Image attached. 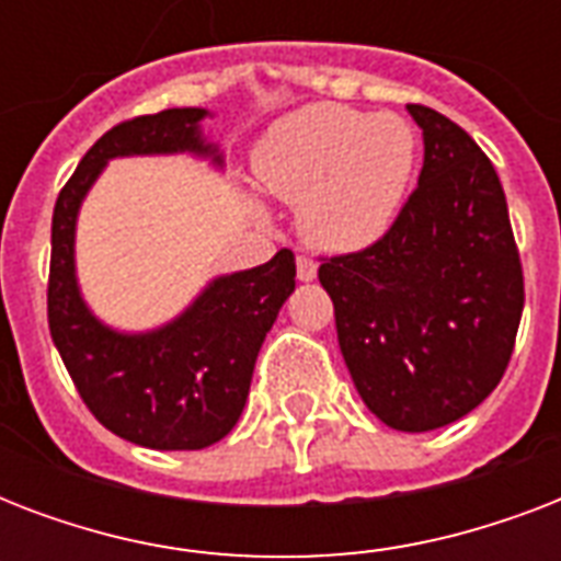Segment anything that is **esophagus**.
<instances>
[{
	"label": "esophagus",
	"mask_w": 561,
	"mask_h": 561,
	"mask_svg": "<svg viewBox=\"0 0 561 561\" xmlns=\"http://www.w3.org/2000/svg\"><path fill=\"white\" fill-rule=\"evenodd\" d=\"M297 276L299 282H311L317 276V262L311 255H297Z\"/></svg>",
	"instance_id": "obj_1"
}]
</instances>
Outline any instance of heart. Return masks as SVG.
Here are the masks:
<instances>
[{
  "mask_svg": "<svg viewBox=\"0 0 561 561\" xmlns=\"http://www.w3.org/2000/svg\"><path fill=\"white\" fill-rule=\"evenodd\" d=\"M416 130L399 113L311 104L255 148V178L299 203V229L323 250H360L392 227L416 165Z\"/></svg>",
  "mask_w": 561,
  "mask_h": 561,
  "instance_id": "obj_1",
  "label": "heart"
}]
</instances>
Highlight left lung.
<instances>
[{"label":"left lung","mask_w":561,"mask_h":561,"mask_svg":"<svg viewBox=\"0 0 561 561\" xmlns=\"http://www.w3.org/2000/svg\"><path fill=\"white\" fill-rule=\"evenodd\" d=\"M425 162L375 244L320 264L343 360L383 425L422 434L471 413L504 378L524 273L495 165L460 125L408 104Z\"/></svg>","instance_id":"left-lung-1"}]
</instances>
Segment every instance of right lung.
<instances>
[{"instance_id":"right-lung-1","label":"right lung","mask_w":561,"mask_h":561,"mask_svg":"<svg viewBox=\"0 0 561 561\" xmlns=\"http://www.w3.org/2000/svg\"><path fill=\"white\" fill-rule=\"evenodd\" d=\"M206 110L174 107L122 122L83 153L51 215L48 332L83 404L127 443L157 451H197L236 427L253 367L297 262L279 250L253 271L218 276L192 306L157 332L122 334L92 317L75 279V224L90 186L113 157L197 153L224 165L201 136Z\"/></svg>"}]
</instances>
